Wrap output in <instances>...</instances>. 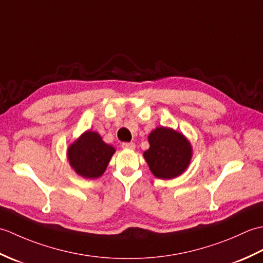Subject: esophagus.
Here are the masks:
<instances>
[{
  "label": "esophagus",
  "mask_w": 263,
  "mask_h": 263,
  "mask_svg": "<svg viewBox=\"0 0 263 263\" xmlns=\"http://www.w3.org/2000/svg\"><path fill=\"white\" fill-rule=\"evenodd\" d=\"M122 148L126 149V150H133L136 148V146H135V143H132V142H123Z\"/></svg>",
  "instance_id": "34e87169"
}]
</instances>
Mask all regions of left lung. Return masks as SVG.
I'll return each instance as SVG.
<instances>
[{
	"label": "left lung",
	"mask_w": 263,
	"mask_h": 263,
	"mask_svg": "<svg viewBox=\"0 0 263 263\" xmlns=\"http://www.w3.org/2000/svg\"><path fill=\"white\" fill-rule=\"evenodd\" d=\"M150 147L143 153L150 172L161 180H172L183 174L191 163V142L172 127L158 126L148 136Z\"/></svg>",
	"instance_id": "left-lung-1"
}]
</instances>
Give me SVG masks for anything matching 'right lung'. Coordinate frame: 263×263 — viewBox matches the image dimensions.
<instances>
[{
    "label": "right lung",
    "instance_id": "right-lung-1",
    "mask_svg": "<svg viewBox=\"0 0 263 263\" xmlns=\"http://www.w3.org/2000/svg\"><path fill=\"white\" fill-rule=\"evenodd\" d=\"M114 153L97 132L88 130L69 146L68 160L78 175L93 180L104 174Z\"/></svg>",
    "mask_w": 263,
    "mask_h": 263
}]
</instances>
